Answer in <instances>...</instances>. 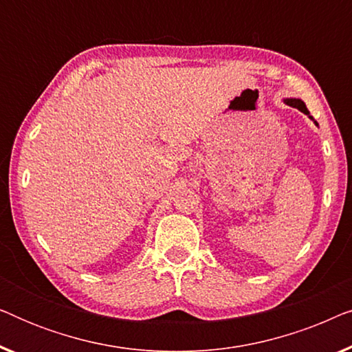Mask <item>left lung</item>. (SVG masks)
Listing matches in <instances>:
<instances>
[{
	"label": "left lung",
	"mask_w": 352,
	"mask_h": 352,
	"mask_svg": "<svg viewBox=\"0 0 352 352\" xmlns=\"http://www.w3.org/2000/svg\"><path fill=\"white\" fill-rule=\"evenodd\" d=\"M285 104L290 105V107H295V109H298V110H301L302 113L309 115V110L306 109V104L302 102L301 99H285ZM311 118H312V117H311Z\"/></svg>",
	"instance_id": "8db88e82"
}]
</instances>
